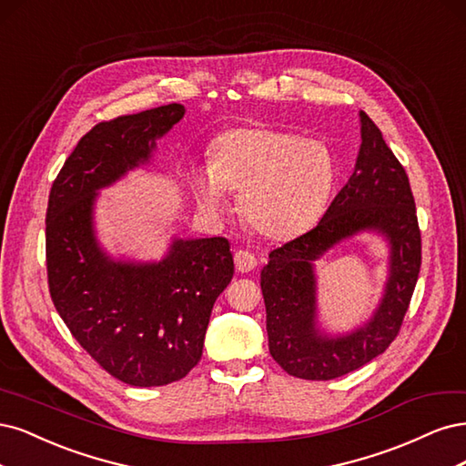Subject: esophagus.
I'll use <instances>...</instances> for the list:
<instances>
[{
	"label": "esophagus",
	"instance_id": "obj_1",
	"mask_svg": "<svg viewBox=\"0 0 466 466\" xmlns=\"http://www.w3.org/2000/svg\"><path fill=\"white\" fill-rule=\"evenodd\" d=\"M234 261H236V268L239 273H249L258 265V259H255V255L246 251V249H239L234 255Z\"/></svg>",
	"mask_w": 466,
	"mask_h": 466
}]
</instances>
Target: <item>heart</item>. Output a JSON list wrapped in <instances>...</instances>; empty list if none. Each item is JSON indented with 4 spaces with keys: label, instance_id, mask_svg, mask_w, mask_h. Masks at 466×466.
Instances as JSON below:
<instances>
[{
    "label": "heart",
    "instance_id": "obj_1",
    "mask_svg": "<svg viewBox=\"0 0 466 466\" xmlns=\"http://www.w3.org/2000/svg\"><path fill=\"white\" fill-rule=\"evenodd\" d=\"M337 160L323 141L277 129H238L213 145L208 168L193 174L203 207L218 213L224 189L239 193V211L265 238L304 234L325 213Z\"/></svg>",
    "mask_w": 466,
    "mask_h": 466
}]
</instances>
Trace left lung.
<instances>
[{
  "label": "left lung",
  "mask_w": 466,
  "mask_h": 466,
  "mask_svg": "<svg viewBox=\"0 0 466 466\" xmlns=\"http://www.w3.org/2000/svg\"><path fill=\"white\" fill-rule=\"evenodd\" d=\"M360 122L362 147L347 186L318 227L273 249L261 271L268 350L294 378L335 380L383 354L400 331L422 265V236L409 176L366 112H360ZM364 228L381 229L392 242V277L384 302L356 334L321 338L314 329L310 263L342 237Z\"/></svg>",
  "instance_id": "left-lung-1"
}]
</instances>
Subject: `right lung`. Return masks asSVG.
<instances>
[{"label": "right lung", "instance_id": "1", "mask_svg": "<svg viewBox=\"0 0 466 466\" xmlns=\"http://www.w3.org/2000/svg\"><path fill=\"white\" fill-rule=\"evenodd\" d=\"M182 104L117 116L85 133L54 179L46 211L52 302L73 339L112 378L158 387L199 364L218 294L234 277L227 238L176 239L162 263H114L93 234L96 189L151 157Z\"/></svg>", "mask_w": 466, "mask_h": 466}]
</instances>
